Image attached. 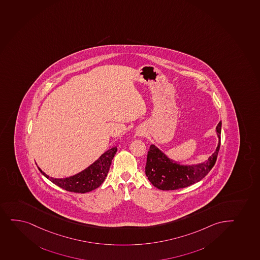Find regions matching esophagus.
Segmentation results:
<instances>
[{
    "label": "esophagus",
    "mask_w": 260,
    "mask_h": 260,
    "mask_svg": "<svg viewBox=\"0 0 260 260\" xmlns=\"http://www.w3.org/2000/svg\"><path fill=\"white\" fill-rule=\"evenodd\" d=\"M136 135L138 137H143L145 135V131L143 128H137L136 131Z\"/></svg>",
    "instance_id": "1"
}]
</instances>
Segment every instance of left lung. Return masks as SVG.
Segmentation results:
<instances>
[{
    "mask_svg": "<svg viewBox=\"0 0 260 260\" xmlns=\"http://www.w3.org/2000/svg\"><path fill=\"white\" fill-rule=\"evenodd\" d=\"M218 145L207 160L192 165L180 164L158 149L155 144L149 147L147 155L145 174L153 186L160 190H175L188 187L202 181L215 164L220 146L221 122L216 127Z\"/></svg>",
    "mask_w": 260,
    "mask_h": 260,
    "instance_id": "8db88e82",
    "label": "left lung"
}]
</instances>
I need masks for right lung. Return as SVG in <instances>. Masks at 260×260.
<instances>
[{
	"label": "right lung",
	"instance_id": "right-lung-1",
	"mask_svg": "<svg viewBox=\"0 0 260 260\" xmlns=\"http://www.w3.org/2000/svg\"><path fill=\"white\" fill-rule=\"evenodd\" d=\"M117 147L108 149L107 151L100 155V157L95 160L93 164H90L86 169L82 170L81 172L66 178L50 177L49 175L43 172L39 167L38 169L46 178L57 185L58 187L69 192L85 193L96 189L104 182L110 170L111 160L113 159L115 154L117 153Z\"/></svg>",
	"mask_w": 260,
	"mask_h": 260
}]
</instances>
